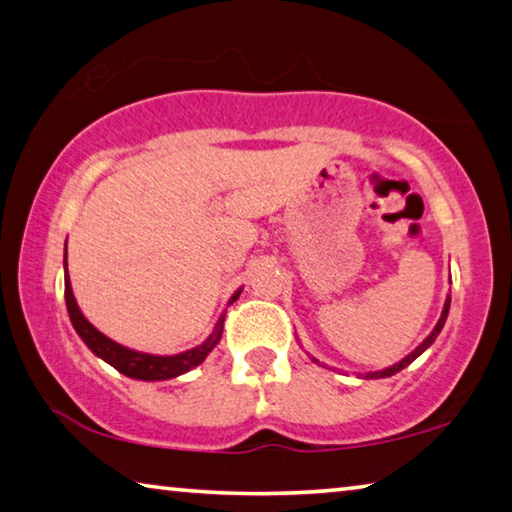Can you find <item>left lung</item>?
I'll return each mask as SVG.
<instances>
[{"instance_id": "8db88e82", "label": "left lung", "mask_w": 512, "mask_h": 512, "mask_svg": "<svg viewBox=\"0 0 512 512\" xmlns=\"http://www.w3.org/2000/svg\"><path fill=\"white\" fill-rule=\"evenodd\" d=\"M449 302L452 300H445V307H443V314H440V318H438V323H436V327H433V332L427 336V339H424L418 348H415L409 357H404L400 363H395V366H391V368H384V370H379V372H368L366 375V379H381V377H391V375H395V372H400L402 368H406L409 366V363H413L415 359L420 357V354L429 348V345L436 341V336L440 334V329H443V325H445V320H447V314H449Z\"/></svg>"}]
</instances>
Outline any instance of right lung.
<instances>
[{
  "label": "right lung",
  "mask_w": 512,
  "mask_h": 512,
  "mask_svg": "<svg viewBox=\"0 0 512 512\" xmlns=\"http://www.w3.org/2000/svg\"><path fill=\"white\" fill-rule=\"evenodd\" d=\"M65 264H67V250H65ZM241 289L230 298L228 305H232L239 298ZM65 302H67V314L72 325L76 329V334L81 336L83 343L97 354L99 359L110 363L112 368L119 370L121 375L133 377V379H142V381H162V379H173L183 372H189L196 368L198 363H203L207 354L214 350V345L221 341L223 334V323H225V314H221L219 323H216L214 332L207 336V339L196 345V348L180 352V354H171V357H160V354H146V352H137L131 348H124V345L115 343L108 339L106 334H101L97 327H94L88 318L81 314L79 305H76V298L72 293V284H69V275L65 271Z\"/></svg>",
  "instance_id": "1"
}]
</instances>
